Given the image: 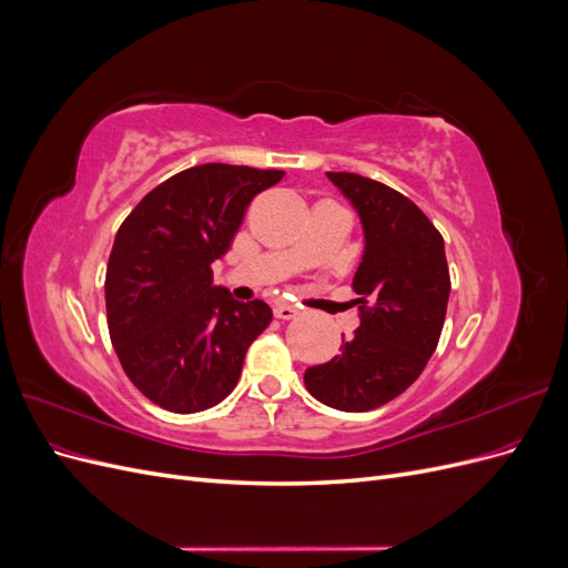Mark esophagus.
I'll list each match as a JSON object with an SVG mask.
<instances>
[{"instance_id": "34e87169", "label": "esophagus", "mask_w": 568, "mask_h": 568, "mask_svg": "<svg viewBox=\"0 0 568 568\" xmlns=\"http://www.w3.org/2000/svg\"><path fill=\"white\" fill-rule=\"evenodd\" d=\"M298 315V307L294 305V303H277L274 305V317H280V320H294Z\"/></svg>"}]
</instances>
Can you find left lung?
<instances>
[{"label":"left lung","instance_id":"obj_1","mask_svg":"<svg viewBox=\"0 0 568 568\" xmlns=\"http://www.w3.org/2000/svg\"><path fill=\"white\" fill-rule=\"evenodd\" d=\"M363 222L365 251L353 277L359 326L329 363L305 369V388L341 412H367L417 382L443 332L450 272L440 232L395 189L326 173Z\"/></svg>","mask_w":568,"mask_h":568}]
</instances>
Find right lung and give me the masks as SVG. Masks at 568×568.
<instances>
[{
	"instance_id": "right-lung-1",
	"label": "right lung",
	"mask_w": 568,
	"mask_h": 568,
	"mask_svg": "<svg viewBox=\"0 0 568 568\" xmlns=\"http://www.w3.org/2000/svg\"><path fill=\"white\" fill-rule=\"evenodd\" d=\"M282 170L205 163L182 170L136 203L106 267V322L130 382L178 415L225 400L251 343L272 322L263 301L213 286L248 203Z\"/></svg>"
}]
</instances>
